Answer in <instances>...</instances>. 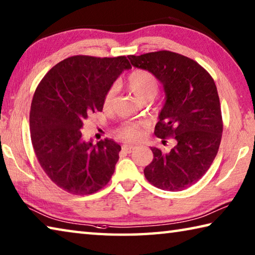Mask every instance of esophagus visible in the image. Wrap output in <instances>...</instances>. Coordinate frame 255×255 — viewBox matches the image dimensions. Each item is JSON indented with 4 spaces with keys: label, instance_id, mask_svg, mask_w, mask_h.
Instances as JSON below:
<instances>
[{
    "label": "esophagus",
    "instance_id": "1",
    "mask_svg": "<svg viewBox=\"0 0 255 255\" xmlns=\"http://www.w3.org/2000/svg\"><path fill=\"white\" fill-rule=\"evenodd\" d=\"M122 148H123L124 152L131 153V150H132L133 148H135V146H133V145H123Z\"/></svg>",
    "mask_w": 255,
    "mask_h": 255
}]
</instances>
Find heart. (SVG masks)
Wrapping results in <instances>:
<instances>
[{"label":"heart","instance_id":"heart-1","mask_svg":"<svg viewBox=\"0 0 255 255\" xmlns=\"http://www.w3.org/2000/svg\"><path fill=\"white\" fill-rule=\"evenodd\" d=\"M127 83L131 92L139 100H150L158 91V81L153 73L146 70H135L129 73L127 76ZM117 84H112L102 98V108L109 110L117 93ZM147 127L145 123H125L118 127L117 133L122 139L126 141H135L143 137L144 130Z\"/></svg>","mask_w":255,"mask_h":255}]
</instances>
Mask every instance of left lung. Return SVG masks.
<instances>
[{"mask_svg": "<svg viewBox=\"0 0 255 255\" xmlns=\"http://www.w3.org/2000/svg\"><path fill=\"white\" fill-rule=\"evenodd\" d=\"M128 58L164 85L166 101L154 133L175 143L169 153L150 147L154 158L145 178L158 189L182 191L204 176L221 145L223 118L214 79L196 60L170 50Z\"/></svg>", "mask_w": 255, "mask_h": 255, "instance_id": "obj_1", "label": "left lung"}]
</instances>
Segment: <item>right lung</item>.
I'll list each match as a JSON object with an SVG mask.
<instances>
[{"label":"right lung","mask_w":255,"mask_h":255,"mask_svg":"<svg viewBox=\"0 0 255 255\" xmlns=\"http://www.w3.org/2000/svg\"><path fill=\"white\" fill-rule=\"evenodd\" d=\"M130 67L126 56L76 55L56 64L37 86L29 119L34 154L47 176L72 195L98 192L114 174L120 145L84 141L81 128L102 111L108 88Z\"/></svg>","instance_id":"obj_1"}]
</instances>
